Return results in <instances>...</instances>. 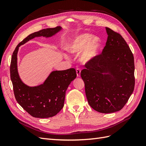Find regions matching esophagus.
I'll return each instance as SVG.
<instances>
[{
    "instance_id": "1",
    "label": "esophagus",
    "mask_w": 146,
    "mask_h": 146,
    "mask_svg": "<svg viewBox=\"0 0 146 146\" xmlns=\"http://www.w3.org/2000/svg\"><path fill=\"white\" fill-rule=\"evenodd\" d=\"M76 73H77V76L78 77H80V75H81V70L80 69H76Z\"/></svg>"
}]
</instances>
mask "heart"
I'll return each instance as SVG.
<instances>
[{
  "instance_id": "heart-1",
  "label": "heart",
  "mask_w": 146,
  "mask_h": 146,
  "mask_svg": "<svg viewBox=\"0 0 146 146\" xmlns=\"http://www.w3.org/2000/svg\"><path fill=\"white\" fill-rule=\"evenodd\" d=\"M99 43L98 39L89 34H82L71 38L66 49L70 54L78 55L80 62L88 64L92 62L98 54Z\"/></svg>"
}]
</instances>
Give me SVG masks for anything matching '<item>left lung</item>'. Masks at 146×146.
I'll use <instances>...</instances> for the list:
<instances>
[{
	"instance_id": "1",
	"label": "left lung",
	"mask_w": 146,
	"mask_h": 146,
	"mask_svg": "<svg viewBox=\"0 0 146 146\" xmlns=\"http://www.w3.org/2000/svg\"><path fill=\"white\" fill-rule=\"evenodd\" d=\"M108 38L102 54L81 72L88 104L96 111L111 113L121 110L133 93V54L121 35L105 27Z\"/></svg>"
}]
</instances>
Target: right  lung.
Wrapping results in <instances>:
<instances>
[{"label": "right lung", "instance_id": "add662e5", "mask_svg": "<svg viewBox=\"0 0 146 146\" xmlns=\"http://www.w3.org/2000/svg\"><path fill=\"white\" fill-rule=\"evenodd\" d=\"M63 30L61 27L43 29L29 35L16 47L11 57L10 77L15 98L22 107L31 116L48 118L55 116L63 108L66 91L70 83L77 77L74 68L54 70L43 83L35 86L25 84L17 70L19 48L36 37L50 38Z\"/></svg>", "mask_w": 146, "mask_h": 146}]
</instances>
